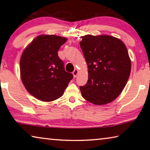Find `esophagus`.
Wrapping results in <instances>:
<instances>
[{"label": "esophagus", "mask_w": 150, "mask_h": 150, "mask_svg": "<svg viewBox=\"0 0 150 150\" xmlns=\"http://www.w3.org/2000/svg\"><path fill=\"white\" fill-rule=\"evenodd\" d=\"M77 74H78V70H77V69H75L74 71H73V76H74V77H77Z\"/></svg>", "instance_id": "34e87169"}]
</instances>
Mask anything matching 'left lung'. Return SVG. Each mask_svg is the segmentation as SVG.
Here are the masks:
<instances>
[{"label":"left lung","mask_w":150,"mask_h":150,"mask_svg":"<svg viewBox=\"0 0 150 150\" xmlns=\"http://www.w3.org/2000/svg\"><path fill=\"white\" fill-rule=\"evenodd\" d=\"M80 46L88 66V78L80 86L83 97L96 105L111 103L130 77L131 62L126 45L110 35H86Z\"/></svg>","instance_id":"obj_1"}]
</instances>
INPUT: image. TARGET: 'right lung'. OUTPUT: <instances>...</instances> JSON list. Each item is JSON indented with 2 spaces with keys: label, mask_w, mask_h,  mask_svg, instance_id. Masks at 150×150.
Returning <instances> with one entry per match:
<instances>
[{
  "label": "right lung",
  "mask_w": 150,
  "mask_h": 150,
  "mask_svg": "<svg viewBox=\"0 0 150 150\" xmlns=\"http://www.w3.org/2000/svg\"><path fill=\"white\" fill-rule=\"evenodd\" d=\"M67 39L54 35H39L24 51L20 76L26 90L38 99L53 101L62 96L73 75L66 72L58 50Z\"/></svg>",
  "instance_id": "obj_1"
}]
</instances>
